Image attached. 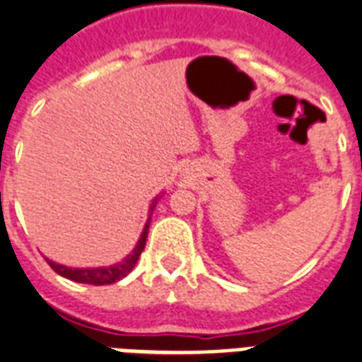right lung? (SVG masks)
Here are the masks:
<instances>
[{
    "instance_id": "add662e5",
    "label": "right lung",
    "mask_w": 362,
    "mask_h": 362,
    "mask_svg": "<svg viewBox=\"0 0 362 362\" xmlns=\"http://www.w3.org/2000/svg\"><path fill=\"white\" fill-rule=\"evenodd\" d=\"M158 204V197L153 200V204H151V209H148V218L147 223H145L144 232H141V238H139L138 245L132 252H130L129 256L124 257L123 261L119 263H115V265L110 267H95V269H71V267L60 265V263H54V261L47 259V263L51 265V269L57 272V274L64 276V278L73 279V281H77V284H90V285H110L115 284V281H119L123 279L124 276L129 274L130 270L134 269L136 263H138L139 256H141V252L145 248V243H147V233H148V226H151V217H153V211Z\"/></svg>"
}]
</instances>
